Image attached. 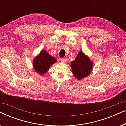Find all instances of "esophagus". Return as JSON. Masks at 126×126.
<instances>
[{"label":"esophagus","mask_w":126,"mask_h":126,"mask_svg":"<svg viewBox=\"0 0 126 126\" xmlns=\"http://www.w3.org/2000/svg\"><path fill=\"white\" fill-rule=\"evenodd\" d=\"M61 61L62 62V63H65L66 62V59L65 58H61Z\"/></svg>","instance_id":"1"}]
</instances>
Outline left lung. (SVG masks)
<instances>
[{
  "label": "left lung",
  "mask_w": 126,
  "mask_h": 126,
  "mask_svg": "<svg viewBox=\"0 0 126 126\" xmlns=\"http://www.w3.org/2000/svg\"><path fill=\"white\" fill-rule=\"evenodd\" d=\"M70 66L74 76L78 80H80L90 75L94 63L88 56L80 50L75 60L70 63Z\"/></svg>",
  "instance_id": "left-lung-1"
}]
</instances>
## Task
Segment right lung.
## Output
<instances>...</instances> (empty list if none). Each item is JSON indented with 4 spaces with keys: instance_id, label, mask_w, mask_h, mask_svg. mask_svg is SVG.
<instances>
[{
    "instance_id": "add662e5",
    "label": "right lung",
    "mask_w": 126,
    "mask_h": 126,
    "mask_svg": "<svg viewBox=\"0 0 126 126\" xmlns=\"http://www.w3.org/2000/svg\"><path fill=\"white\" fill-rule=\"evenodd\" d=\"M57 62L54 57L51 56L45 50H42L32 61V66L39 75L43 76L49 70L50 66Z\"/></svg>"
}]
</instances>
